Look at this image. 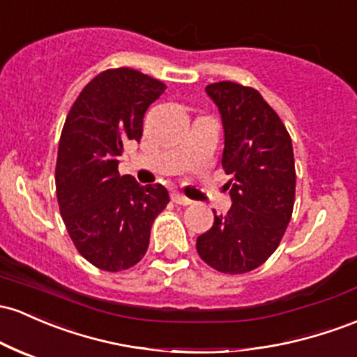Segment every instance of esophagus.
Here are the masks:
<instances>
[{
  "label": "esophagus",
  "instance_id": "34e87169",
  "mask_svg": "<svg viewBox=\"0 0 357 357\" xmlns=\"http://www.w3.org/2000/svg\"><path fill=\"white\" fill-rule=\"evenodd\" d=\"M171 199L176 203V205H183V206H188V205H191V203H193L190 198H186L185 195L176 193V191L171 195Z\"/></svg>",
  "mask_w": 357,
  "mask_h": 357
}]
</instances>
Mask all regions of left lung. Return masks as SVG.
<instances>
[{"label": "left lung", "instance_id": "obj_1", "mask_svg": "<svg viewBox=\"0 0 357 357\" xmlns=\"http://www.w3.org/2000/svg\"><path fill=\"white\" fill-rule=\"evenodd\" d=\"M225 146L222 167L232 206L215 213L197 238L203 261L225 274L249 273L268 259L284 236L295 203V159L287 127L256 89L232 81L210 84Z\"/></svg>", "mask_w": 357, "mask_h": 357}]
</instances>
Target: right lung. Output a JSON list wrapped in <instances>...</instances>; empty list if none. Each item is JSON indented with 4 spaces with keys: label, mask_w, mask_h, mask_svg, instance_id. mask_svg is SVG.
<instances>
[{
    "label": "right lung",
    "mask_w": 357,
    "mask_h": 357,
    "mask_svg": "<svg viewBox=\"0 0 357 357\" xmlns=\"http://www.w3.org/2000/svg\"><path fill=\"white\" fill-rule=\"evenodd\" d=\"M166 86L139 70L108 69L74 101L56 164L59 210L86 261L116 273L147 252L151 227L169 203L162 185H139L119 174L128 142H140L147 108Z\"/></svg>",
    "instance_id": "right-lung-1"
}]
</instances>
